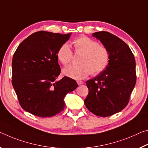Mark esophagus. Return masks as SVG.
I'll return each mask as SVG.
<instances>
[{
	"mask_svg": "<svg viewBox=\"0 0 148 148\" xmlns=\"http://www.w3.org/2000/svg\"><path fill=\"white\" fill-rule=\"evenodd\" d=\"M77 84H79V85H81V84H83L84 83V82L82 81H78L77 82Z\"/></svg>",
	"mask_w": 148,
	"mask_h": 148,
	"instance_id": "esophagus-1",
	"label": "esophagus"
}]
</instances>
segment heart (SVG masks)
I'll use <instances>...</instances> for the list:
<instances>
[{
  "label": "heart",
  "instance_id": "1",
  "mask_svg": "<svg viewBox=\"0 0 148 148\" xmlns=\"http://www.w3.org/2000/svg\"><path fill=\"white\" fill-rule=\"evenodd\" d=\"M77 54H83L79 65H70L63 69V73L70 78L80 80L92 73L98 75L108 67L110 54L105 46L100 45L96 40L86 36H81L73 42ZM58 60L62 65H68L71 62L73 51L67 43L63 44L57 52Z\"/></svg>",
  "mask_w": 148,
  "mask_h": 148
}]
</instances>
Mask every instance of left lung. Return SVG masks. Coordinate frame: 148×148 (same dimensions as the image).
<instances>
[{"label": "left lung", "instance_id": "1", "mask_svg": "<svg viewBox=\"0 0 148 148\" xmlns=\"http://www.w3.org/2000/svg\"><path fill=\"white\" fill-rule=\"evenodd\" d=\"M92 36L100 40L110 54L108 67L99 75L86 81L88 94L84 102L98 117H109L127 106L136 82L134 54L124 41L107 31Z\"/></svg>", "mask_w": 148, "mask_h": 148}]
</instances>
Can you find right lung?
Returning <instances> with one entry per match:
<instances>
[{
    "label": "right lung",
    "mask_w": 148,
    "mask_h": 148,
    "mask_svg": "<svg viewBox=\"0 0 148 148\" xmlns=\"http://www.w3.org/2000/svg\"><path fill=\"white\" fill-rule=\"evenodd\" d=\"M71 33L40 31L20 43L12 58V83L24 110L40 117H53L64 110V98L77 82L60 74L57 52Z\"/></svg>",
    "instance_id": "obj_1"
}]
</instances>
